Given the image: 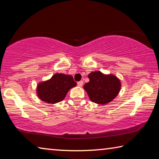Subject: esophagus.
<instances>
[{
  "instance_id": "obj_1",
  "label": "esophagus",
  "mask_w": 159,
  "mask_h": 159,
  "mask_svg": "<svg viewBox=\"0 0 159 159\" xmlns=\"http://www.w3.org/2000/svg\"><path fill=\"white\" fill-rule=\"evenodd\" d=\"M77 85L79 86V87H82V86L83 85V81H82V80H81V81H80V82H77Z\"/></svg>"
}]
</instances>
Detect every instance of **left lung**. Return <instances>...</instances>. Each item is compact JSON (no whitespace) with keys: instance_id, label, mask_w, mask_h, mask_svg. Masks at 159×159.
I'll list each match as a JSON object with an SVG mask.
<instances>
[{"instance_id":"8db88e82","label":"left lung","mask_w":159,"mask_h":159,"mask_svg":"<svg viewBox=\"0 0 159 159\" xmlns=\"http://www.w3.org/2000/svg\"><path fill=\"white\" fill-rule=\"evenodd\" d=\"M89 82L84 85L90 100L98 104H106L116 97L120 89V82L114 75H106L99 71L88 75Z\"/></svg>"}]
</instances>
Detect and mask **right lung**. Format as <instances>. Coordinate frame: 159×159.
I'll return each instance as SVG.
<instances>
[{"instance_id": "add662e5", "label": "right lung", "mask_w": 159, "mask_h": 159, "mask_svg": "<svg viewBox=\"0 0 159 159\" xmlns=\"http://www.w3.org/2000/svg\"><path fill=\"white\" fill-rule=\"evenodd\" d=\"M77 85L71 75L56 74L48 81L41 82L37 87V94L43 101L56 103L66 97L67 92Z\"/></svg>"}]
</instances>
